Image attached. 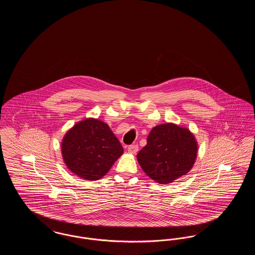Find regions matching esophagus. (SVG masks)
I'll use <instances>...</instances> for the list:
<instances>
[{"label": "esophagus", "mask_w": 255, "mask_h": 255, "mask_svg": "<svg viewBox=\"0 0 255 255\" xmlns=\"http://www.w3.org/2000/svg\"><path fill=\"white\" fill-rule=\"evenodd\" d=\"M137 151H138V146L137 145H130L128 146V152L130 153V154H136L137 153Z\"/></svg>", "instance_id": "1"}]
</instances>
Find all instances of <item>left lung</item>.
<instances>
[{"label":"left lung","mask_w":255,"mask_h":255,"mask_svg":"<svg viewBox=\"0 0 255 255\" xmlns=\"http://www.w3.org/2000/svg\"><path fill=\"white\" fill-rule=\"evenodd\" d=\"M198 142L186 127L167 122L152 128L146 144L136 155L146 175L167 184L186 175L194 165Z\"/></svg>","instance_id":"8db88e82"}]
</instances>
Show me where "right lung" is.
<instances>
[{
    "instance_id": "obj_1",
    "label": "right lung",
    "mask_w": 255,
    "mask_h": 255,
    "mask_svg": "<svg viewBox=\"0 0 255 255\" xmlns=\"http://www.w3.org/2000/svg\"><path fill=\"white\" fill-rule=\"evenodd\" d=\"M123 152L109 125L94 118L75 123L61 142V154L67 168L87 181L104 177Z\"/></svg>"
}]
</instances>
